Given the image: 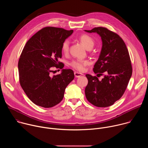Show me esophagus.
Listing matches in <instances>:
<instances>
[{
	"instance_id": "1",
	"label": "esophagus",
	"mask_w": 148,
	"mask_h": 148,
	"mask_svg": "<svg viewBox=\"0 0 148 148\" xmlns=\"http://www.w3.org/2000/svg\"><path fill=\"white\" fill-rule=\"evenodd\" d=\"M74 75H75V77L78 78V77H79L80 76L82 75V74L80 73H78L77 71H75V72H74Z\"/></svg>"
}]
</instances>
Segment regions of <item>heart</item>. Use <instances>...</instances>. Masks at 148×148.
I'll use <instances>...</instances> for the list:
<instances>
[{
  "instance_id": "b5f03b06",
  "label": "heart",
  "mask_w": 148,
  "mask_h": 148,
  "mask_svg": "<svg viewBox=\"0 0 148 148\" xmlns=\"http://www.w3.org/2000/svg\"><path fill=\"white\" fill-rule=\"evenodd\" d=\"M79 39L81 43L87 49H91L94 45L95 41L94 38L86 34H84L81 35L79 37ZM70 48V41L69 40H65L62 42L61 45V51L64 54H67L69 52ZM89 64V61L87 60H79L76 59L73 60L70 62V65L73 69L79 71H82L86 69V67Z\"/></svg>"
}]
</instances>
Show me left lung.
Wrapping results in <instances>:
<instances>
[{
    "instance_id": "8db88e82",
    "label": "left lung",
    "mask_w": 148,
    "mask_h": 148,
    "mask_svg": "<svg viewBox=\"0 0 148 148\" xmlns=\"http://www.w3.org/2000/svg\"><path fill=\"white\" fill-rule=\"evenodd\" d=\"M88 33H97L101 37L102 47L93 71L97 76L86 74L88 82L85 90L87 100L97 107H108L124 94L132 74L128 50L122 38L106 27H97Z\"/></svg>"
}]
</instances>
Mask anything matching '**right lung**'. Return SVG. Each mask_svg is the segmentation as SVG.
Returning a JSON list of instances; mask_svg holds the SVG:
<instances>
[{
    "label": "right lung",
    "mask_w": 148,
    "mask_h": 148,
    "mask_svg": "<svg viewBox=\"0 0 148 148\" xmlns=\"http://www.w3.org/2000/svg\"><path fill=\"white\" fill-rule=\"evenodd\" d=\"M73 32L62 28L45 27L26 43L18 62L19 82L28 98L36 105L51 108L64 97L65 89L74 78L71 69H62L61 45ZM54 67L62 69L51 77Z\"/></svg>",
    "instance_id": "add662e5"
}]
</instances>
